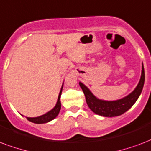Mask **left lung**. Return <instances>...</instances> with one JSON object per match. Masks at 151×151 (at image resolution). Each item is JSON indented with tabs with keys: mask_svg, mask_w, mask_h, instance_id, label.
Masks as SVG:
<instances>
[{
	"mask_svg": "<svg viewBox=\"0 0 151 151\" xmlns=\"http://www.w3.org/2000/svg\"><path fill=\"white\" fill-rule=\"evenodd\" d=\"M144 68L142 65V75H141L139 83L136 86V88L134 90V91L124 99L113 101L99 100L96 97H94L91 92L89 91V89L82 83H79V86L83 91L89 108L98 115L111 117V116H116L123 114L135 104L142 92V87L144 85Z\"/></svg>",
	"mask_w": 151,
	"mask_h": 151,
	"instance_id": "obj_1",
	"label": "left lung"
}]
</instances>
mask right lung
Wrapping results in <instances>:
<instances>
[{
  "instance_id": "right-lung-1",
  "label": "right lung",
  "mask_w": 151,
  "mask_h": 151,
  "mask_svg": "<svg viewBox=\"0 0 151 151\" xmlns=\"http://www.w3.org/2000/svg\"><path fill=\"white\" fill-rule=\"evenodd\" d=\"M62 88L63 86L61 87V90H60V92L59 96H58V99H57V102L56 104V106L52 110H50V112H48L47 113H45L44 115L40 116H38V117H27L28 120H30L31 122H33V123L35 124H44L47 123L50 120H53L59 113L60 110V107H61V105H60V96H61V92H62Z\"/></svg>"
}]
</instances>
